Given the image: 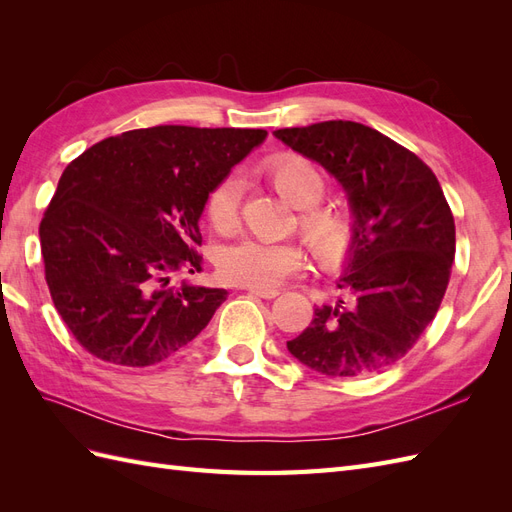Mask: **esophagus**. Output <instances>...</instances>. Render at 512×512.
<instances>
[{
  "label": "esophagus",
  "mask_w": 512,
  "mask_h": 512,
  "mask_svg": "<svg viewBox=\"0 0 512 512\" xmlns=\"http://www.w3.org/2000/svg\"><path fill=\"white\" fill-rule=\"evenodd\" d=\"M247 294H250V297H260V299H275L277 294H280V290H262V288H250V290H247Z\"/></svg>",
  "instance_id": "esophagus-1"
}]
</instances>
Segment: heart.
Returning a JSON list of instances; mask_svg holds the SVG:
<instances>
[{"label": "heart", "mask_w": 512, "mask_h": 512, "mask_svg": "<svg viewBox=\"0 0 512 512\" xmlns=\"http://www.w3.org/2000/svg\"><path fill=\"white\" fill-rule=\"evenodd\" d=\"M269 175L294 207L303 209L301 230L318 258L331 260L342 254L350 239V226L344 215L327 209H314L324 196L327 181L320 168L301 156H282L269 164ZM243 177L224 175L207 198V218L218 232H230L239 224ZM305 265V254L294 241H269L243 237L224 245L218 252V271L226 282L271 290Z\"/></svg>", "instance_id": "obj_1"}]
</instances>
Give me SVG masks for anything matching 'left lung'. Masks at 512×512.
Here are the masks:
<instances>
[{
    "label": "left lung",
    "mask_w": 512,
    "mask_h": 512,
    "mask_svg": "<svg viewBox=\"0 0 512 512\" xmlns=\"http://www.w3.org/2000/svg\"><path fill=\"white\" fill-rule=\"evenodd\" d=\"M342 185L352 213L337 294L286 344L316 374L359 378L397 363L436 318L455 260V220L431 168L356 121L275 130Z\"/></svg>",
    "instance_id": "1"
}]
</instances>
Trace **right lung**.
I'll return each mask as SVG.
<instances>
[{"instance_id":"obj_1","label":"right lung","mask_w":512,"mask_h":512,"mask_svg":"<svg viewBox=\"0 0 512 512\" xmlns=\"http://www.w3.org/2000/svg\"><path fill=\"white\" fill-rule=\"evenodd\" d=\"M267 130L156 126L89 147L70 162L40 224L46 284L87 352L126 367L175 354L203 331L224 288L200 271L198 222L230 168Z\"/></svg>"}]
</instances>
